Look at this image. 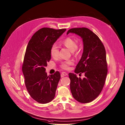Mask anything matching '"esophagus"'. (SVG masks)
Returning <instances> with one entry per match:
<instances>
[{"label": "esophagus", "instance_id": "34e87169", "mask_svg": "<svg viewBox=\"0 0 125 125\" xmlns=\"http://www.w3.org/2000/svg\"><path fill=\"white\" fill-rule=\"evenodd\" d=\"M68 74L66 73H65V72H62V74H61V76L62 77H63V76H66V75H67Z\"/></svg>", "mask_w": 125, "mask_h": 125}]
</instances>
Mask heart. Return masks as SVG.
Listing matches in <instances>:
<instances>
[{
  "label": "heart",
  "mask_w": 125,
  "mask_h": 125,
  "mask_svg": "<svg viewBox=\"0 0 125 125\" xmlns=\"http://www.w3.org/2000/svg\"><path fill=\"white\" fill-rule=\"evenodd\" d=\"M62 44L66 48L70 50L72 53L77 54L78 52V46L74 39L71 37H68L65 38L62 42ZM50 53L51 56L53 58H57L59 56V51L58 47L55 44L52 46L50 50ZM73 64V62L72 60H68L62 62L60 65L62 69L64 70H68L70 66Z\"/></svg>",
  "instance_id": "b5f03b06"
}]
</instances>
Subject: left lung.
Masks as SVG:
<instances>
[{"label":"left lung","mask_w":125,"mask_h":125,"mask_svg":"<svg viewBox=\"0 0 125 125\" xmlns=\"http://www.w3.org/2000/svg\"><path fill=\"white\" fill-rule=\"evenodd\" d=\"M70 33L83 39V52L74 73H84L85 76L82 79L75 74L69 73L72 94L77 101L89 103L99 95L105 84L108 72L105 49L99 37L87 28H72L67 35Z\"/></svg>","instance_id":"left-lung-1"}]
</instances>
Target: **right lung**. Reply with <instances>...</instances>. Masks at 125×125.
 <instances>
[{
  "label": "right lung",
  "instance_id": "right-lung-1",
  "mask_svg": "<svg viewBox=\"0 0 125 125\" xmlns=\"http://www.w3.org/2000/svg\"><path fill=\"white\" fill-rule=\"evenodd\" d=\"M66 30L42 28L32 36L27 46L22 65L24 83L30 96L39 103H48L55 97L61 75L56 71L48 76L45 67L51 59L52 46Z\"/></svg>",
  "mask_w": 125,
  "mask_h": 125
}]
</instances>
